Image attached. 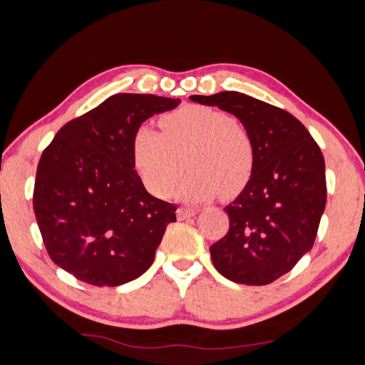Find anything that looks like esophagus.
Segmentation results:
<instances>
[{
    "label": "esophagus",
    "instance_id": "obj_1",
    "mask_svg": "<svg viewBox=\"0 0 365 365\" xmlns=\"http://www.w3.org/2000/svg\"><path fill=\"white\" fill-rule=\"evenodd\" d=\"M197 212L196 210H191V208H178L177 210V218L178 220H188L191 216H195Z\"/></svg>",
    "mask_w": 365,
    "mask_h": 365
}]
</instances>
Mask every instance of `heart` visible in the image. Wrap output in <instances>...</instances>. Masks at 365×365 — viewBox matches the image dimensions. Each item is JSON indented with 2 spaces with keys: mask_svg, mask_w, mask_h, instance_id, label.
Listing matches in <instances>:
<instances>
[{
  "mask_svg": "<svg viewBox=\"0 0 365 365\" xmlns=\"http://www.w3.org/2000/svg\"><path fill=\"white\" fill-rule=\"evenodd\" d=\"M161 131L139 125L131 155L139 177L152 195L166 197L185 170L191 174L178 196L191 204L220 195L235 196L251 180L255 166L254 141L242 123L215 108L190 105L163 115Z\"/></svg>",
  "mask_w": 365,
  "mask_h": 365,
  "instance_id": "b5f03b06",
  "label": "heart"
}]
</instances>
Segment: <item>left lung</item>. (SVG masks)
I'll use <instances>...</instances> for the list:
<instances>
[{
	"label": "left lung",
	"instance_id": "8db88e82",
	"mask_svg": "<svg viewBox=\"0 0 365 365\" xmlns=\"http://www.w3.org/2000/svg\"><path fill=\"white\" fill-rule=\"evenodd\" d=\"M190 98L234 114L255 147L251 180L224 208L229 232L210 246L213 265L237 284H271L314 246L327 205L323 153L281 108L235 91Z\"/></svg>",
	"mask_w": 365,
	"mask_h": 365
}]
</instances>
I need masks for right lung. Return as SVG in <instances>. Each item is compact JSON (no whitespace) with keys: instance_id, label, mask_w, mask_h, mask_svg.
I'll return each mask as SVG.
<instances>
[{"instance_id":"right-lung-1","label":"right lung","mask_w":365,"mask_h":365,"mask_svg":"<svg viewBox=\"0 0 365 365\" xmlns=\"http://www.w3.org/2000/svg\"><path fill=\"white\" fill-rule=\"evenodd\" d=\"M180 98L115 94L61 128L37 166L33 205L50 259L97 287L127 284L155 259L174 204L153 197L135 169L131 141Z\"/></svg>"}]
</instances>
